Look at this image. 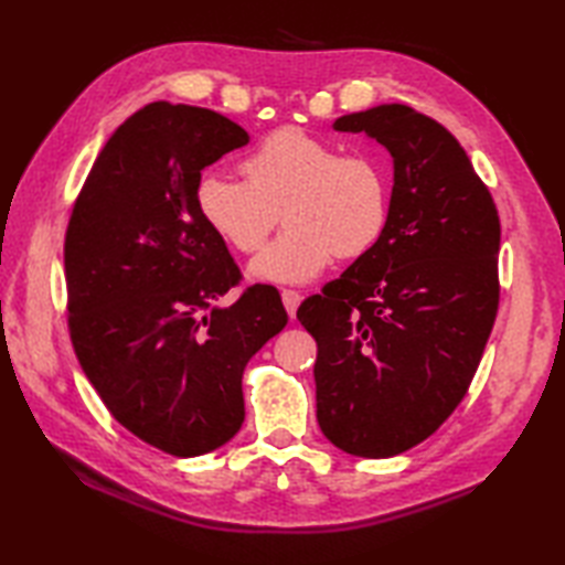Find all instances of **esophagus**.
<instances>
[{
	"instance_id": "esophagus-1",
	"label": "esophagus",
	"mask_w": 565,
	"mask_h": 565,
	"mask_svg": "<svg viewBox=\"0 0 565 565\" xmlns=\"http://www.w3.org/2000/svg\"><path fill=\"white\" fill-rule=\"evenodd\" d=\"M301 294L298 291H291V289H286V291H281V301H284V308H286V313H289L291 318H296V310H298V306H301Z\"/></svg>"
}]
</instances>
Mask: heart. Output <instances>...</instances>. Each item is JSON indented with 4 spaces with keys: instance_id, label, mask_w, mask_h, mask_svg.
<instances>
[{
    "instance_id": "heart-1",
    "label": "heart",
    "mask_w": 565,
    "mask_h": 565,
    "mask_svg": "<svg viewBox=\"0 0 565 565\" xmlns=\"http://www.w3.org/2000/svg\"><path fill=\"white\" fill-rule=\"evenodd\" d=\"M245 179L203 172L194 186L196 211L215 235L249 255L279 223L286 231L252 262V276L271 284H306L332 257H362L388 225L391 179L369 152L340 146L301 128H281L252 148Z\"/></svg>"
}]
</instances>
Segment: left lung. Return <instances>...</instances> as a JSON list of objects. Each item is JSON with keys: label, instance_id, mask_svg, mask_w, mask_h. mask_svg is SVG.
Segmentation results:
<instances>
[{"label": "left lung", "instance_id": "obj_1", "mask_svg": "<svg viewBox=\"0 0 565 565\" xmlns=\"http://www.w3.org/2000/svg\"><path fill=\"white\" fill-rule=\"evenodd\" d=\"M393 158L388 225L296 318L318 342V425L334 447L388 459L461 403L493 330L500 218L466 150L405 104L347 114Z\"/></svg>", "mask_w": 565, "mask_h": 565}]
</instances>
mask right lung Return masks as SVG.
Returning a JSON list of instances; mask_svg holds the SVG:
<instances>
[{"mask_svg": "<svg viewBox=\"0 0 565 565\" xmlns=\"http://www.w3.org/2000/svg\"><path fill=\"white\" fill-rule=\"evenodd\" d=\"M249 142L211 109L152 102L116 128L65 233L67 328L109 413L150 447L201 456L245 419L243 371L284 330L274 286L239 284L225 239L203 223V167Z\"/></svg>", "mask_w": 565, "mask_h": 565, "instance_id": "right-lung-1", "label": "right lung"}]
</instances>
